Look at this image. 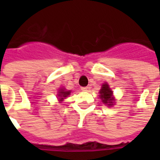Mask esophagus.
<instances>
[{
  "mask_svg": "<svg viewBox=\"0 0 160 160\" xmlns=\"http://www.w3.org/2000/svg\"><path fill=\"white\" fill-rule=\"evenodd\" d=\"M88 90V87H81V91H83V92H86V91Z\"/></svg>",
  "mask_w": 160,
  "mask_h": 160,
  "instance_id": "1",
  "label": "esophagus"
}]
</instances>
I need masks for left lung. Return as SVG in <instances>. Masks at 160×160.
<instances>
[{"mask_svg": "<svg viewBox=\"0 0 160 160\" xmlns=\"http://www.w3.org/2000/svg\"><path fill=\"white\" fill-rule=\"evenodd\" d=\"M100 98L102 99V102L104 104H108L109 105H111L113 104V98H112V91L109 87L107 84H104L102 86L100 92Z\"/></svg>", "mask_w": 160, "mask_h": 160, "instance_id": "obj_1", "label": "left lung"}]
</instances>
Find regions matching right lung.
<instances>
[{
    "label": "right lung",
    "mask_w": 160,
    "mask_h": 160,
    "mask_svg": "<svg viewBox=\"0 0 160 160\" xmlns=\"http://www.w3.org/2000/svg\"><path fill=\"white\" fill-rule=\"evenodd\" d=\"M70 91H65V90H60L59 96L61 98V100H62L63 98H66L68 95H69Z\"/></svg>",
    "instance_id": "obj_1"
}]
</instances>
